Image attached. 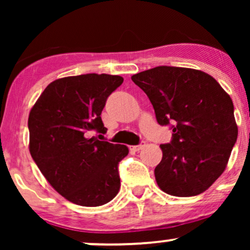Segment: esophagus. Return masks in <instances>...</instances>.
I'll return each mask as SVG.
<instances>
[{
    "instance_id": "34e87169",
    "label": "esophagus",
    "mask_w": 250,
    "mask_h": 250,
    "mask_svg": "<svg viewBox=\"0 0 250 250\" xmlns=\"http://www.w3.org/2000/svg\"><path fill=\"white\" fill-rule=\"evenodd\" d=\"M145 146H146L145 142L141 143V145H139V146H130V150H133V151H140L143 147H145Z\"/></svg>"
}]
</instances>
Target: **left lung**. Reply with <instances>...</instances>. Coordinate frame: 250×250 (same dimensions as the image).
<instances>
[{
	"label": "left lung",
	"instance_id": "8db88e82",
	"mask_svg": "<svg viewBox=\"0 0 250 250\" xmlns=\"http://www.w3.org/2000/svg\"><path fill=\"white\" fill-rule=\"evenodd\" d=\"M147 94L159 125H173V140L161 145L157 186L173 196H195L222 175L237 139L230 96L205 71L161 67L131 76Z\"/></svg>",
	"mask_w": 250,
	"mask_h": 250
}]
</instances>
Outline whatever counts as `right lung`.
Listing matches in <instances>:
<instances>
[{"instance_id":"1","label":"right lung","mask_w":250,"mask_h":250,"mask_svg":"<svg viewBox=\"0 0 250 250\" xmlns=\"http://www.w3.org/2000/svg\"><path fill=\"white\" fill-rule=\"evenodd\" d=\"M122 82L123 77L108 74L57 79L29 113L31 157L51 187L75 205L99 207L120 190L117 165L128 155V147L99 141L89 137V131H107L101 113Z\"/></svg>"}]
</instances>
